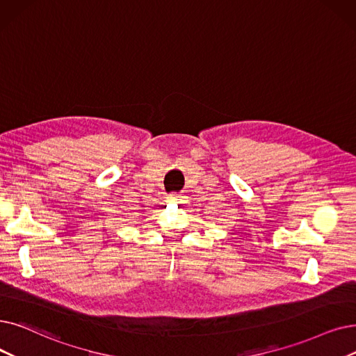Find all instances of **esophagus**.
Segmentation results:
<instances>
[{
	"label": "esophagus",
	"instance_id": "esophagus-1",
	"mask_svg": "<svg viewBox=\"0 0 356 356\" xmlns=\"http://www.w3.org/2000/svg\"><path fill=\"white\" fill-rule=\"evenodd\" d=\"M181 195H179V193H170L168 195V200L170 202H181Z\"/></svg>",
	"mask_w": 356,
	"mask_h": 356
}]
</instances>
